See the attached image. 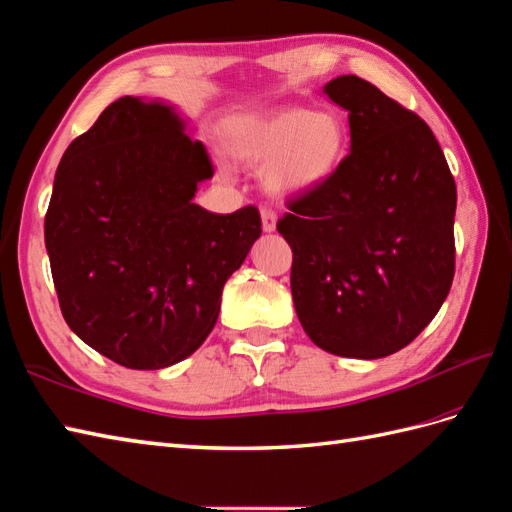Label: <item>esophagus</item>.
Segmentation results:
<instances>
[{
  "instance_id": "1",
  "label": "esophagus",
  "mask_w": 512,
  "mask_h": 512,
  "mask_svg": "<svg viewBox=\"0 0 512 512\" xmlns=\"http://www.w3.org/2000/svg\"><path fill=\"white\" fill-rule=\"evenodd\" d=\"M260 217H263V230H265V232H276V226H278V215L273 213V210L263 208V213H260Z\"/></svg>"
}]
</instances>
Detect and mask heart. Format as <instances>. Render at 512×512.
Wrapping results in <instances>:
<instances>
[{
    "label": "heart",
    "mask_w": 512,
    "mask_h": 512,
    "mask_svg": "<svg viewBox=\"0 0 512 512\" xmlns=\"http://www.w3.org/2000/svg\"><path fill=\"white\" fill-rule=\"evenodd\" d=\"M350 147L341 112L282 108L234 121L226 132L228 154L249 167L265 165L260 180L273 197L319 191L339 173Z\"/></svg>",
    "instance_id": "b5f03b06"
}]
</instances>
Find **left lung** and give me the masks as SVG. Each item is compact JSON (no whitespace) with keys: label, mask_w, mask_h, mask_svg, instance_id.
I'll list each match as a JSON object with an SVG mask.
<instances>
[{"label":"left lung","mask_w":512,"mask_h":512,"mask_svg":"<svg viewBox=\"0 0 512 512\" xmlns=\"http://www.w3.org/2000/svg\"><path fill=\"white\" fill-rule=\"evenodd\" d=\"M323 95L347 110L352 141L339 173L278 221L295 313L321 350L384 358L450 293L456 184L428 123L378 86L339 76Z\"/></svg>","instance_id":"8db88e82"}]
</instances>
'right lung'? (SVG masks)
I'll return each mask as SVG.
<instances>
[{
	"mask_svg": "<svg viewBox=\"0 0 512 512\" xmlns=\"http://www.w3.org/2000/svg\"><path fill=\"white\" fill-rule=\"evenodd\" d=\"M186 128L165 99L119 97L56 169L45 247L62 317L128 369L171 367L206 341L263 232L254 206L193 202L215 169Z\"/></svg>",
	"mask_w": 512,
	"mask_h": 512,
	"instance_id": "add662e5",
	"label": "right lung"
}]
</instances>
